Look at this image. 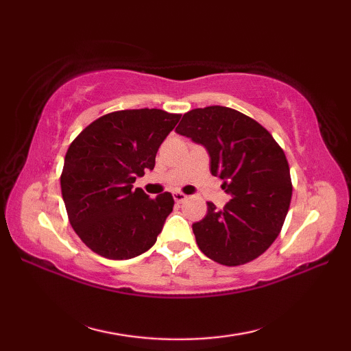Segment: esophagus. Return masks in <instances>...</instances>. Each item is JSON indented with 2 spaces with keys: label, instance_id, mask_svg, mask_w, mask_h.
<instances>
[{
  "label": "esophagus",
  "instance_id": "obj_1",
  "mask_svg": "<svg viewBox=\"0 0 351 351\" xmlns=\"http://www.w3.org/2000/svg\"><path fill=\"white\" fill-rule=\"evenodd\" d=\"M187 195H184V193H181V191H175L173 193V199H175V202L176 204H182L184 200H187Z\"/></svg>",
  "mask_w": 351,
  "mask_h": 351
}]
</instances>
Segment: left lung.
<instances>
[{
  "instance_id": "8db88e82",
  "label": "left lung",
  "mask_w": 351,
  "mask_h": 351,
  "mask_svg": "<svg viewBox=\"0 0 351 351\" xmlns=\"http://www.w3.org/2000/svg\"><path fill=\"white\" fill-rule=\"evenodd\" d=\"M176 132L206 149L211 173L232 196L223 210L208 202L205 217L193 223L199 249L228 267L263 255L278 238L293 195L282 147L252 117L220 106L185 113Z\"/></svg>"
}]
</instances>
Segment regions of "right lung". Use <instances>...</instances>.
<instances>
[{
  "label": "right lung",
  "mask_w": 351,
  "mask_h": 351,
  "mask_svg": "<svg viewBox=\"0 0 351 351\" xmlns=\"http://www.w3.org/2000/svg\"><path fill=\"white\" fill-rule=\"evenodd\" d=\"M181 114L158 108L114 111L78 134L64 156L62 196L71 225L88 249L108 259H131L152 247L173 197L134 189L152 170L160 145Z\"/></svg>",
  "instance_id": "right-lung-1"
}]
</instances>
